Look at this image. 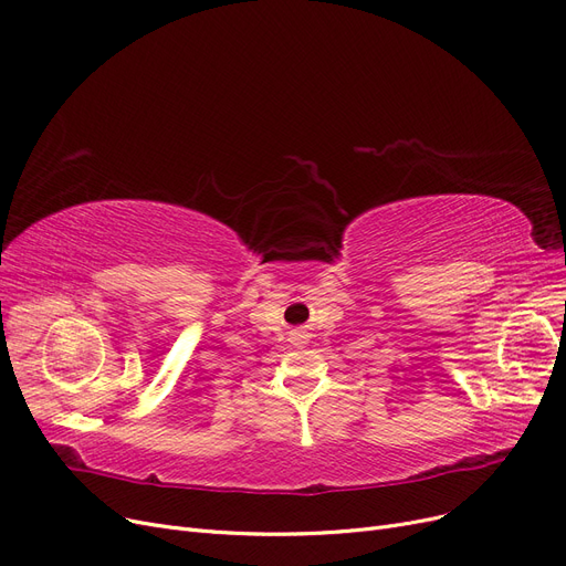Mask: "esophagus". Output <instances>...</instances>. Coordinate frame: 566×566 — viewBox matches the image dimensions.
Masks as SVG:
<instances>
[{
	"instance_id": "esophagus-1",
	"label": "esophagus",
	"mask_w": 566,
	"mask_h": 566,
	"mask_svg": "<svg viewBox=\"0 0 566 566\" xmlns=\"http://www.w3.org/2000/svg\"><path fill=\"white\" fill-rule=\"evenodd\" d=\"M305 339H307V333H305L303 328L291 331V342H293V344H301V342H305Z\"/></svg>"
}]
</instances>
